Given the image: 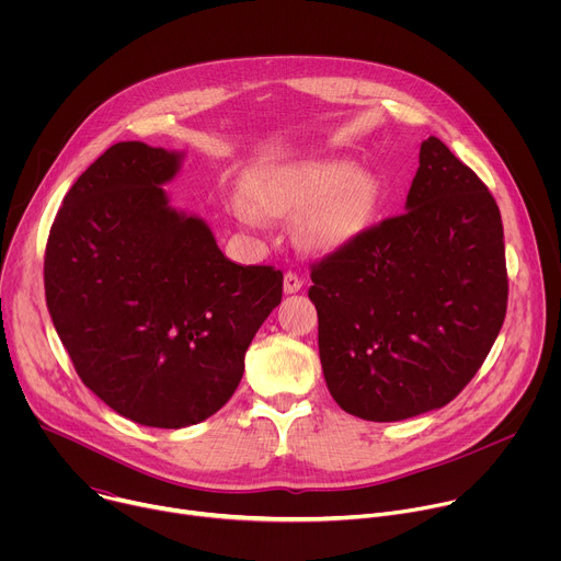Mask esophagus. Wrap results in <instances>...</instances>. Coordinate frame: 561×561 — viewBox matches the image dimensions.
I'll return each instance as SVG.
<instances>
[{
	"label": "esophagus",
	"instance_id": "obj_1",
	"mask_svg": "<svg viewBox=\"0 0 561 561\" xmlns=\"http://www.w3.org/2000/svg\"><path fill=\"white\" fill-rule=\"evenodd\" d=\"M301 286H304V279L295 271H286V275H284V290L286 293H297Z\"/></svg>",
	"mask_w": 561,
	"mask_h": 561
}]
</instances>
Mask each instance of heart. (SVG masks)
I'll list each match as a JSON object with an SVG mask.
<instances>
[{"label":"heart","instance_id":"heart-1","mask_svg":"<svg viewBox=\"0 0 561 561\" xmlns=\"http://www.w3.org/2000/svg\"><path fill=\"white\" fill-rule=\"evenodd\" d=\"M257 204L273 215H297L310 208L301 232L317 249H333L366 224L373 202V180L346 162H312L284 169L255 188ZM234 215L244 224H262L260 208L247 197L232 199Z\"/></svg>","mask_w":561,"mask_h":561}]
</instances>
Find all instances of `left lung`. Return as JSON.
I'll return each mask as SVG.
<instances>
[{"mask_svg":"<svg viewBox=\"0 0 561 561\" xmlns=\"http://www.w3.org/2000/svg\"><path fill=\"white\" fill-rule=\"evenodd\" d=\"M310 279L319 359L346 413L399 422L442 409L482 368L506 317L497 202L428 137L407 213L312 262Z\"/></svg>","mask_w":561,"mask_h":561,"instance_id":"8db88e82","label":"left lung"}]
</instances>
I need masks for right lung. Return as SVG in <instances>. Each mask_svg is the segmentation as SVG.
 I'll list each match as a JSON object with an SVG mask.
<instances>
[{
    "mask_svg": "<svg viewBox=\"0 0 561 561\" xmlns=\"http://www.w3.org/2000/svg\"><path fill=\"white\" fill-rule=\"evenodd\" d=\"M180 154L119 141L79 175L44 255L46 306L79 375L115 413L154 428L215 415L282 301L275 266L230 262L210 228L173 210Z\"/></svg>",
    "mask_w": 561,
    "mask_h": 561,
    "instance_id": "obj_1",
    "label": "right lung"
}]
</instances>
